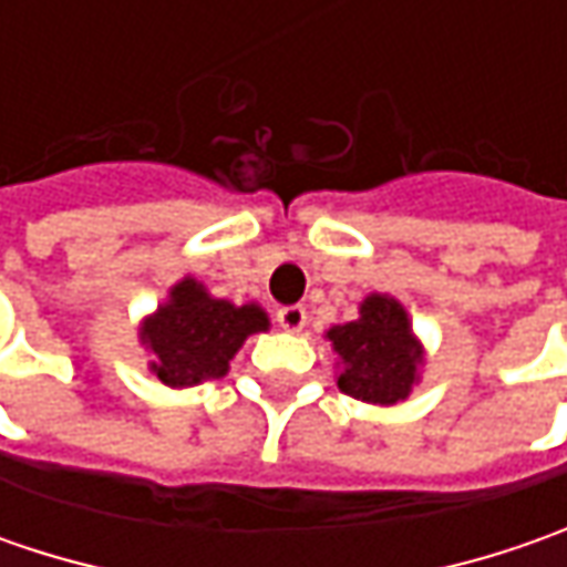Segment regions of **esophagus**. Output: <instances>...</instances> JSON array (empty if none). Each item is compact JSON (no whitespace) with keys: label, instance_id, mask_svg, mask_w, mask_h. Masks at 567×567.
<instances>
[{"label":"esophagus","instance_id":"obj_1","mask_svg":"<svg viewBox=\"0 0 567 567\" xmlns=\"http://www.w3.org/2000/svg\"><path fill=\"white\" fill-rule=\"evenodd\" d=\"M306 321H309V316H306L302 306H284V309L277 312V324H280L284 331H302Z\"/></svg>","mask_w":567,"mask_h":567}]
</instances>
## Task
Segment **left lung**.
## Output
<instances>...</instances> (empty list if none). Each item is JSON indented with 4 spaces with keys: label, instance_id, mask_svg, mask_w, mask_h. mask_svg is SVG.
I'll list each match as a JSON object with an SVG mask.
<instances>
[{
    "label": "left lung",
    "instance_id": "1",
    "mask_svg": "<svg viewBox=\"0 0 567 567\" xmlns=\"http://www.w3.org/2000/svg\"><path fill=\"white\" fill-rule=\"evenodd\" d=\"M340 353L338 388L343 394L369 403H398L410 394L423 353L410 338L406 312L388 296H369L362 312L350 324L328 331Z\"/></svg>",
    "mask_w": 567,
    "mask_h": 567
}]
</instances>
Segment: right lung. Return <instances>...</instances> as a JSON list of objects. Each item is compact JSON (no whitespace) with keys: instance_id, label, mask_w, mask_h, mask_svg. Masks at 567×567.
Returning a JSON list of instances; mask_svg holds the SVG:
<instances>
[{"instance_id":"obj_1","label":"right lung","mask_w":567,"mask_h":567,"mask_svg":"<svg viewBox=\"0 0 567 567\" xmlns=\"http://www.w3.org/2000/svg\"><path fill=\"white\" fill-rule=\"evenodd\" d=\"M265 328L268 316L258 306L210 299L202 284L183 280L157 316L147 318L142 340L157 353V362H151L157 379L173 388H188L220 379L243 340Z\"/></svg>"}]
</instances>
